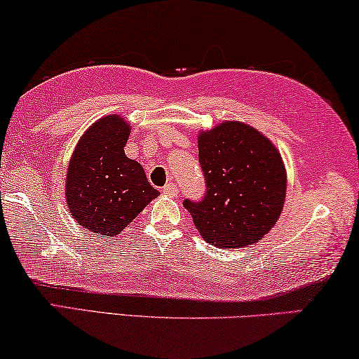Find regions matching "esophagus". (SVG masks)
Instances as JSON below:
<instances>
[{"label":"esophagus","instance_id":"34e87169","mask_svg":"<svg viewBox=\"0 0 359 359\" xmlns=\"http://www.w3.org/2000/svg\"><path fill=\"white\" fill-rule=\"evenodd\" d=\"M161 193L166 194V196H176V194H178V188H176L175 183H168V184H165L163 188H161Z\"/></svg>","mask_w":359,"mask_h":359}]
</instances>
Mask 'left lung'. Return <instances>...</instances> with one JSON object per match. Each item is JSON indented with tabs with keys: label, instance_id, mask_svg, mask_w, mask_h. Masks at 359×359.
<instances>
[{
	"label": "left lung",
	"instance_id": "obj_1",
	"mask_svg": "<svg viewBox=\"0 0 359 359\" xmlns=\"http://www.w3.org/2000/svg\"><path fill=\"white\" fill-rule=\"evenodd\" d=\"M198 149L205 194L183 205L199 233L217 248L257 243L276 224L286 201V168L278 149L237 121L201 132Z\"/></svg>",
	"mask_w": 359,
	"mask_h": 359
}]
</instances>
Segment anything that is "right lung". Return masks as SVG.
Returning <instances> with one entry per match:
<instances>
[{
  "label": "right lung",
  "instance_id": "right-lung-1",
  "mask_svg": "<svg viewBox=\"0 0 359 359\" xmlns=\"http://www.w3.org/2000/svg\"><path fill=\"white\" fill-rule=\"evenodd\" d=\"M130 126L121 116L96 121L78 142L67 171L65 198L73 219L97 235L121 233L160 193L124 147Z\"/></svg>",
  "mask_w": 359,
  "mask_h": 359
}]
</instances>
